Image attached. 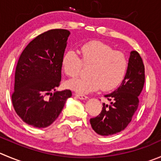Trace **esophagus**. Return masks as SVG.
Listing matches in <instances>:
<instances>
[{
    "label": "esophagus",
    "mask_w": 161,
    "mask_h": 161,
    "mask_svg": "<svg viewBox=\"0 0 161 161\" xmlns=\"http://www.w3.org/2000/svg\"><path fill=\"white\" fill-rule=\"evenodd\" d=\"M74 96H76L78 99H82V100H85V99H88V96H85V95H81V94H74Z\"/></svg>",
    "instance_id": "1"
}]
</instances>
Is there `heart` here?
I'll return each mask as SVG.
<instances>
[{
    "mask_svg": "<svg viewBox=\"0 0 161 161\" xmlns=\"http://www.w3.org/2000/svg\"><path fill=\"white\" fill-rule=\"evenodd\" d=\"M80 53L81 59L75 50H66L62 56V69L67 76H74L80 73L83 62L85 65H91L88 70L89 76L69 80L66 82L67 88L85 94L96 91L100 87L104 91H109L122 82L128 66L123 53L97 40L82 44Z\"/></svg>",
    "mask_w": 161,
    "mask_h": 161,
    "instance_id": "1",
    "label": "heart"
}]
</instances>
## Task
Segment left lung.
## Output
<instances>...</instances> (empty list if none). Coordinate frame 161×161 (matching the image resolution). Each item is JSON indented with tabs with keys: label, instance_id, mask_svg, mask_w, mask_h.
Here are the masks:
<instances>
[{
	"label": "left lung",
	"instance_id": "obj_1",
	"mask_svg": "<svg viewBox=\"0 0 161 161\" xmlns=\"http://www.w3.org/2000/svg\"><path fill=\"white\" fill-rule=\"evenodd\" d=\"M145 83V66L135 50L130 53L128 66L120 86L105 97L109 105L103 103L100 114L90 119L92 127L102 136H109L123 130L131 122L139 104L138 96Z\"/></svg>",
	"mask_w": 161,
	"mask_h": 161
}]
</instances>
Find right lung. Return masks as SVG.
Returning a JSON list of instances; mask_svg holds the SVG:
<instances>
[{"label": "right lung", "instance_id": "right-lung-1", "mask_svg": "<svg viewBox=\"0 0 161 161\" xmlns=\"http://www.w3.org/2000/svg\"><path fill=\"white\" fill-rule=\"evenodd\" d=\"M69 35L65 29L44 32L35 38L19 57L12 101L16 114L34 127L51 125L72 96L70 90L55 92L62 80V59Z\"/></svg>", "mask_w": 161, "mask_h": 161}]
</instances>
